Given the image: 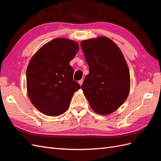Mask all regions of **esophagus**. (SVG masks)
<instances>
[{"label": "esophagus", "mask_w": 161, "mask_h": 161, "mask_svg": "<svg viewBox=\"0 0 161 161\" xmlns=\"http://www.w3.org/2000/svg\"><path fill=\"white\" fill-rule=\"evenodd\" d=\"M82 82H83V79H81V80H79V85H80V86L82 85Z\"/></svg>", "instance_id": "obj_1"}]
</instances>
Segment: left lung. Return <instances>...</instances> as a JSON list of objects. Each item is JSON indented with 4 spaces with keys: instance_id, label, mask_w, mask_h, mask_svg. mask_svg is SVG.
Segmentation results:
<instances>
[{
    "instance_id": "1",
    "label": "left lung",
    "mask_w": 161,
    "mask_h": 161,
    "mask_svg": "<svg viewBox=\"0 0 161 161\" xmlns=\"http://www.w3.org/2000/svg\"><path fill=\"white\" fill-rule=\"evenodd\" d=\"M80 45L89 67L81 89L95 113L109 115L118 109L129 95L127 62L119 47L107 37L83 40Z\"/></svg>"
}]
</instances>
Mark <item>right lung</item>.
Segmentation results:
<instances>
[{"mask_svg": "<svg viewBox=\"0 0 161 161\" xmlns=\"http://www.w3.org/2000/svg\"><path fill=\"white\" fill-rule=\"evenodd\" d=\"M79 49V43L56 38L39 49L29 62L27 91L31 103L43 114L58 116L69 109L75 92L80 86L73 80L69 64Z\"/></svg>", "mask_w": 161, "mask_h": 161, "instance_id": "add662e5", "label": "right lung"}]
</instances>
